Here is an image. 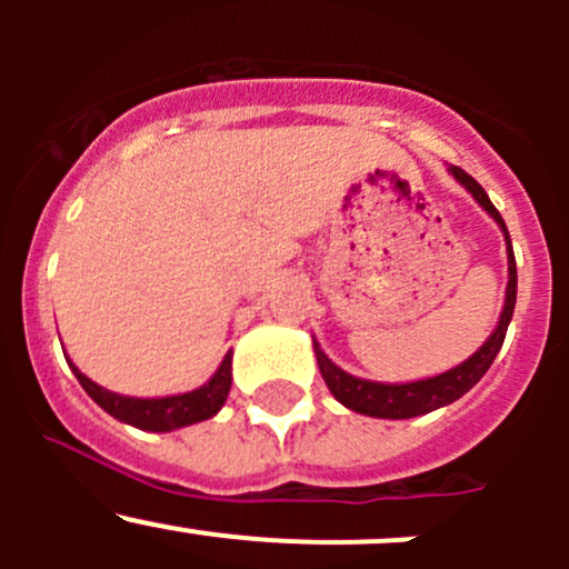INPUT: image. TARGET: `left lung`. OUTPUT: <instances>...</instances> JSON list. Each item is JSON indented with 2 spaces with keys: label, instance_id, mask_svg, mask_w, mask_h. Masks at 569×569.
<instances>
[{
  "label": "left lung",
  "instance_id": "1",
  "mask_svg": "<svg viewBox=\"0 0 569 569\" xmlns=\"http://www.w3.org/2000/svg\"><path fill=\"white\" fill-rule=\"evenodd\" d=\"M449 173L460 181L470 192V198L487 211V214L496 220V226L501 228L503 242H507V263H509V283H507V297H503L501 317H498L496 330L487 336V341L470 355L468 360H462L455 369L443 371V375L427 377V380H412V382H375L363 380V377H355L349 371H343L341 366L332 363L325 355V349L319 347V341L313 338V352H317V363L321 377H325L330 393L341 401L349 410L360 412V416L371 418H391V421H401V418H416L427 416V412L438 410V407L451 405L460 396H465L481 377L487 375V369L496 360L498 349H501L503 338H507V327L512 321L515 313V300H518V267H515V252H512V239H509L507 226H503V217L498 214L496 206L490 203L485 189L476 183V178H470L462 168L449 164Z\"/></svg>",
  "mask_w": 569,
  "mask_h": 569
}]
</instances>
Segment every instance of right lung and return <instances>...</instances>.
Instances as JSON below:
<instances>
[{
    "mask_svg": "<svg viewBox=\"0 0 569 569\" xmlns=\"http://www.w3.org/2000/svg\"><path fill=\"white\" fill-rule=\"evenodd\" d=\"M231 360L233 352H228L226 358H222L220 369L211 375V380L203 382L200 388H194V391L157 396V399H137V396L107 391V388L96 386L90 377H84L71 360H68V366H71L79 386L88 391L90 399L112 418L129 423V427L142 429V432H173V429L189 427V423H200L206 421V418H214L217 412L222 410L228 391H231Z\"/></svg>",
    "mask_w": 569,
    "mask_h": 569,
    "instance_id": "right-lung-1",
    "label": "right lung"
}]
</instances>
